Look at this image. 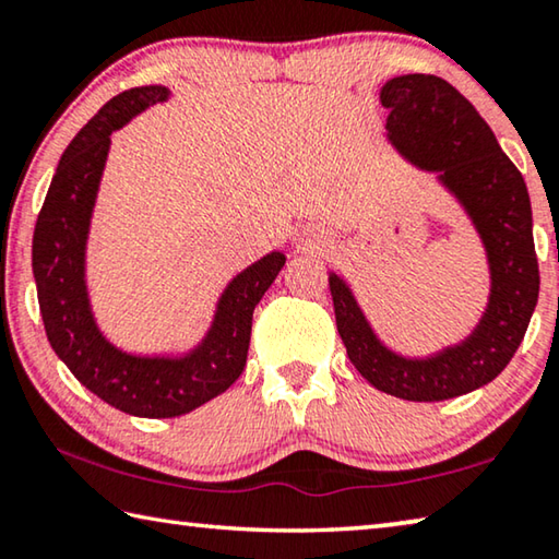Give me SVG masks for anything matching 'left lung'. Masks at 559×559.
<instances>
[{
	"mask_svg": "<svg viewBox=\"0 0 559 559\" xmlns=\"http://www.w3.org/2000/svg\"><path fill=\"white\" fill-rule=\"evenodd\" d=\"M380 100L390 108L392 147L406 163L437 175L468 214L486 249L490 293L484 316L461 343L427 357H406L377 337L353 288L330 271L337 333L349 362L374 390L409 402L453 400L506 370L537 306L540 271L527 187L488 122L439 75H396L382 86Z\"/></svg>",
	"mask_w": 559,
	"mask_h": 559,
	"instance_id": "left-lung-1",
	"label": "left lung"
}]
</instances>
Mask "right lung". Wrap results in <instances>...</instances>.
Wrapping results in <instances>:
<instances>
[{
  "mask_svg": "<svg viewBox=\"0 0 559 559\" xmlns=\"http://www.w3.org/2000/svg\"><path fill=\"white\" fill-rule=\"evenodd\" d=\"M167 98L165 86L122 91L79 130L56 167L32 243L36 293L53 353L103 402L145 419L189 414L239 380L253 308L286 266V253L271 251L236 273L216 300L210 330L182 355L126 353L100 333L88 298L86 246L110 135Z\"/></svg>",
  "mask_w": 559,
  "mask_h": 559,
  "instance_id": "add662e5",
  "label": "right lung"
}]
</instances>
